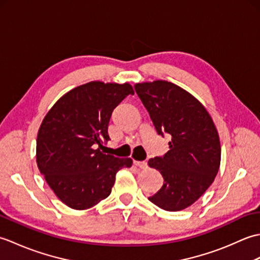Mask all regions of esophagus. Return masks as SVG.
<instances>
[{
	"label": "esophagus",
	"instance_id": "1",
	"mask_svg": "<svg viewBox=\"0 0 260 260\" xmlns=\"http://www.w3.org/2000/svg\"><path fill=\"white\" fill-rule=\"evenodd\" d=\"M134 164L140 169H146L147 168V162L146 161H134Z\"/></svg>",
	"mask_w": 260,
	"mask_h": 260
}]
</instances>
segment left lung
Masks as SVG:
<instances>
[{
	"instance_id": "obj_1",
	"label": "left lung",
	"mask_w": 260,
	"mask_h": 260,
	"mask_svg": "<svg viewBox=\"0 0 260 260\" xmlns=\"http://www.w3.org/2000/svg\"><path fill=\"white\" fill-rule=\"evenodd\" d=\"M134 88L157 134L171 136L170 150L148 159L164 179L148 200L167 211H180L194 203L218 173L221 147L217 128L203 105L172 82H142Z\"/></svg>"
}]
</instances>
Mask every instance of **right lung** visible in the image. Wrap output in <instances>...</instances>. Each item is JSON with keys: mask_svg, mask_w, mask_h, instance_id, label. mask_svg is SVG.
Here are the masks:
<instances>
[{"mask_svg": "<svg viewBox=\"0 0 260 260\" xmlns=\"http://www.w3.org/2000/svg\"><path fill=\"white\" fill-rule=\"evenodd\" d=\"M134 95L129 84L91 81L68 91L49 110L37 137V164L60 200L85 210L106 199L120 169L132 158L101 151L109 140L113 110Z\"/></svg>", "mask_w": 260, "mask_h": 260, "instance_id": "right-lung-1", "label": "right lung"}]
</instances>
